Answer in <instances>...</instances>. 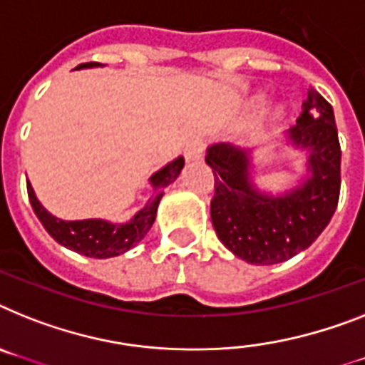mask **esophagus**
<instances>
[{"instance_id": "34e87169", "label": "esophagus", "mask_w": 365, "mask_h": 365, "mask_svg": "<svg viewBox=\"0 0 365 365\" xmlns=\"http://www.w3.org/2000/svg\"><path fill=\"white\" fill-rule=\"evenodd\" d=\"M185 159L187 161H198V159H202V154H204V143L198 139L191 140L187 146H185Z\"/></svg>"}]
</instances>
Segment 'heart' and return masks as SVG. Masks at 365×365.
<instances>
[{
	"mask_svg": "<svg viewBox=\"0 0 365 365\" xmlns=\"http://www.w3.org/2000/svg\"><path fill=\"white\" fill-rule=\"evenodd\" d=\"M267 106H269V98L265 96V94H258V96H254L249 102V106H247V113H249V115H259V113H263L265 109H267ZM282 115H284L282 109L272 113V116H274L277 120L278 118H282Z\"/></svg>",
	"mask_w": 365,
	"mask_h": 365,
	"instance_id": "b5f03b06",
	"label": "heart"
}]
</instances>
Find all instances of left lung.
I'll use <instances>...</instances> for the list:
<instances>
[{
  "label": "left lung",
  "mask_w": 365,
  "mask_h": 365,
  "mask_svg": "<svg viewBox=\"0 0 365 365\" xmlns=\"http://www.w3.org/2000/svg\"><path fill=\"white\" fill-rule=\"evenodd\" d=\"M277 154L301 155L292 185L271 191L258 183V148L207 146L215 197L211 222L230 252L252 265H274L306 250L332 219L339 198V150L334 111L308 88L297 124L274 139Z\"/></svg>",
  "instance_id": "obj_1"
}]
</instances>
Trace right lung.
Returning <instances> with one entry per match:
<instances>
[{"label":"right lung","instance_id":"right-lung-1","mask_svg":"<svg viewBox=\"0 0 365 365\" xmlns=\"http://www.w3.org/2000/svg\"><path fill=\"white\" fill-rule=\"evenodd\" d=\"M98 66H102V64H79L78 68H98ZM183 165H185L183 155H178L176 159L168 161L165 167L155 170L148 178L152 197L146 200L145 206L135 211V215L130 217L124 222H113V220L107 219H59V217L51 215L50 211L42 206L41 200L36 198L31 183H27V192H29L33 211L46 228V232L57 243L63 245L64 249L73 250V252L87 256V258H115V256L128 252L143 241L146 232L154 225L165 189L180 176Z\"/></svg>","mask_w":365,"mask_h":365}]
</instances>
